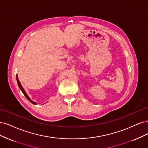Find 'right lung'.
Masks as SVG:
<instances>
[{
	"label": "right lung",
	"mask_w": 148,
	"mask_h": 148,
	"mask_svg": "<svg viewBox=\"0 0 148 148\" xmlns=\"http://www.w3.org/2000/svg\"><path fill=\"white\" fill-rule=\"evenodd\" d=\"M16 80H17V83H18V87H19V88H20V90H21V92H23V93L24 94V95H25V96L26 97V98L28 100H29V101L31 103L34 104H37V103H36L35 101H32V100H31V98H29V97L28 96L27 94V93H26V92H25V90H24V88H23V86H22L21 84V83H20V80H19V79H18V75H17V74H16Z\"/></svg>",
	"instance_id": "add662e5"
}]
</instances>
